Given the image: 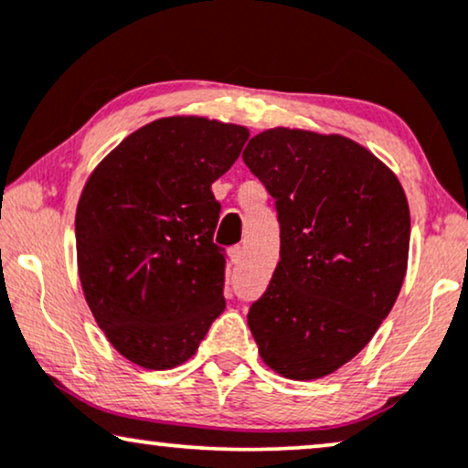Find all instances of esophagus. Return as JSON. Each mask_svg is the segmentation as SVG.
Masks as SVG:
<instances>
[{
    "mask_svg": "<svg viewBox=\"0 0 468 468\" xmlns=\"http://www.w3.org/2000/svg\"><path fill=\"white\" fill-rule=\"evenodd\" d=\"M229 257H230V265H239L241 259H244V248H239V246L230 248Z\"/></svg>",
    "mask_w": 468,
    "mask_h": 468,
    "instance_id": "1",
    "label": "esophagus"
}]
</instances>
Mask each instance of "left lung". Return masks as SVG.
I'll use <instances>...</instances> for the list:
<instances>
[{"mask_svg":"<svg viewBox=\"0 0 468 468\" xmlns=\"http://www.w3.org/2000/svg\"><path fill=\"white\" fill-rule=\"evenodd\" d=\"M276 201L280 261L248 313L278 375H332L372 340L402 289L410 214L396 173L342 134L270 128L241 155Z\"/></svg>","mask_w":468,"mask_h":468,"instance_id":"obj_1","label":"left lung"}]
</instances>
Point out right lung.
I'll use <instances>...</instances> for the list:
<instances>
[{"mask_svg":"<svg viewBox=\"0 0 468 468\" xmlns=\"http://www.w3.org/2000/svg\"><path fill=\"white\" fill-rule=\"evenodd\" d=\"M250 130L160 117L91 171L74 218L83 295L117 353L147 370L188 361L224 310L220 203L211 184Z\"/></svg>","mask_w":468,"mask_h":468,"instance_id":"add662e5","label":"right lung"}]
</instances>
